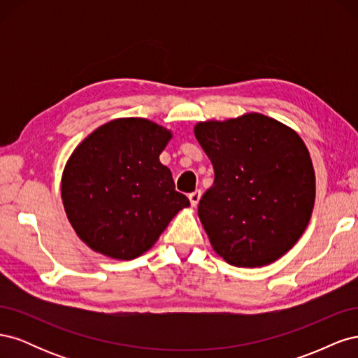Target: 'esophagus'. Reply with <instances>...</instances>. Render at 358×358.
I'll use <instances>...</instances> for the list:
<instances>
[{
    "label": "esophagus",
    "mask_w": 358,
    "mask_h": 358,
    "mask_svg": "<svg viewBox=\"0 0 358 358\" xmlns=\"http://www.w3.org/2000/svg\"><path fill=\"white\" fill-rule=\"evenodd\" d=\"M189 201H191V206H194V208H196V206L199 204V201H200V199H201V191L200 189H197V191H194V192H191L189 194Z\"/></svg>",
    "instance_id": "esophagus-1"
}]
</instances>
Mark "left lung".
I'll return each instance as SVG.
<instances>
[{"mask_svg": "<svg viewBox=\"0 0 358 358\" xmlns=\"http://www.w3.org/2000/svg\"><path fill=\"white\" fill-rule=\"evenodd\" d=\"M209 157L213 185L199 216L213 251L236 267L272 264L306 230L315 203V171L301 137L262 113L194 127Z\"/></svg>", "mask_w": 358, "mask_h": 358, "instance_id": "8db88e82", "label": "left lung"}]
</instances>
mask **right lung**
Returning a JSON list of instances; mask_svg holds the SVG:
<instances>
[{"mask_svg": "<svg viewBox=\"0 0 358 358\" xmlns=\"http://www.w3.org/2000/svg\"><path fill=\"white\" fill-rule=\"evenodd\" d=\"M170 129L145 117H117L83 138L61 178L64 210L79 239L113 259L155 245L189 200L175 189L159 154Z\"/></svg>", "mask_w": 358, "mask_h": 358, "instance_id": "right-lung-1", "label": "right lung"}]
</instances>
